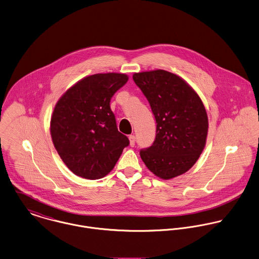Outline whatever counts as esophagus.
Masks as SVG:
<instances>
[{
  "label": "esophagus",
  "instance_id": "1",
  "mask_svg": "<svg viewBox=\"0 0 259 259\" xmlns=\"http://www.w3.org/2000/svg\"><path fill=\"white\" fill-rule=\"evenodd\" d=\"M129 141H130V146H134L135 145V136L134 135H130L129 136Z\"/></svg>",
  "mask_w": 259,
  "mask_h": 259
}]
</instances>
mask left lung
<instances>
[{"mask_svg": "<svg viewBox=\"0 0 259 259\" xmlns=\"http://www.w3.org/2000/svg\"><path fill=\"white\" fill-rule=\"evenodd\" d=\"M135 83L156 120L153 144L140 151L147 168L162 180L187 172L203 152L208 115L196 91L181 76L163 69L135 72Z\"/></svg>", "mask_w": 259, "mask_h": 259, "instance_id": "8db88e82", "label": "left lung"}]
</instances>
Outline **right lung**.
<instances>
[{"mask_svg":"<svg viewBox=\"0 0 259 259\" xmlns=\"http://www.w3.org/2000/svg\"><path fill=\"white\" fill-rule=\"evenodd\" d=\"M125 73L85 76L57 101L50 120L53 145L65 165L77 177L107 176L129 139L117 128L111 98L128 80Z\"/></svg>","mask_w":259,"mask_h":259,"instance_id":"add662e5","label":"right lung"}]
</instances>
